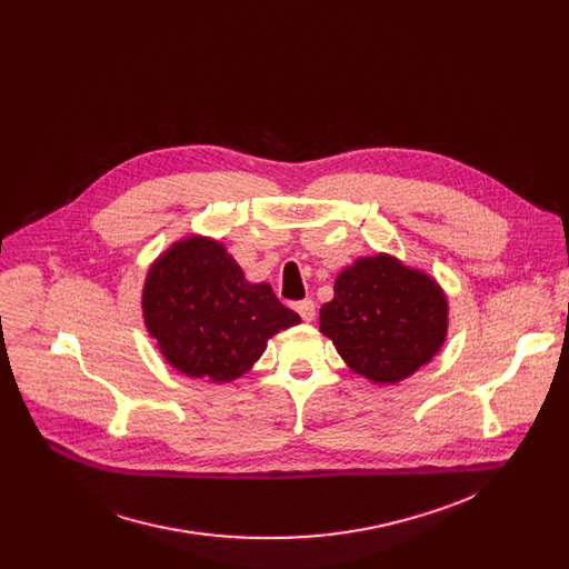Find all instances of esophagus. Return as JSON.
<instances>
[{"instance_id": "obj_1", "label": "esophagus", "mask_w": 569, "mask_h": 569, "mask_svg": "<svg viewBox=\"0 0 569 569\" xmlns=\"http://www.w3.org/2000/svg\"><path fill=\"white\" fill-rule=\"evenodd\" d=\"M296 311L300 313V318H302L305 322H313V320H316V302H313L311 298L298 302V305H296Z\"/></svg>"}]
</instances>
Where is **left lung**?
<instances>
[{
	"instance_id": "1",
	"label": "left lung",
	"mask_w": 569,
	"mask_h": 569,
	"mask_svg": "<svg viewBox=\"0 0 569 569\" xmlns=\"http://www.w3.org/2000/svg\"><path fill=\"white\" fill-rule=\"evenodd\" d=\"M332 291L320 330L355 375L377 386L406 381L447 339V293L433 276L392 253L357 258L337 273Z\"/></svg>"
}]
</instances>
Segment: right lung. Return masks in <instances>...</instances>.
<instances>
[{
    "label": "right lung",
    "instance_id": "right-lung-1",
    "mask_svg": "<svg viewBox=\"0 0 569 569\" xmlns=\"http://www.w3.org/2000/svg\"><path fill=\"white\" fill-rule=\"evenodd\" d=\"M142 318L163 359L181 375L228 383L262 357L267 341L300 325L267 282H249L217 239L190 234L149 267Z\"/></svg>",
    "mask_w": 569,
    "mask_h": 569
}]
</instances>
